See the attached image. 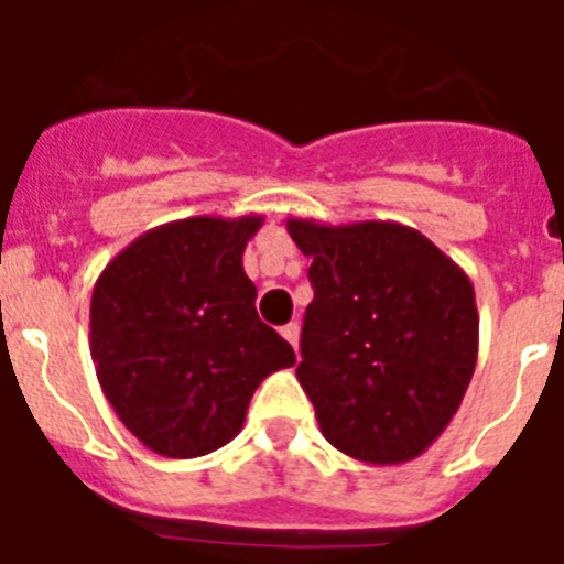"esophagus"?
<instances>
[{"mask_svg": "<svg viewBox=\"0 0 564 564\" xmlns=\"http://www.w3.org/2000/svg\"><path fill=\"white\" fill-rule=\"evenodd\" d=\"M282 336H285L288 341H291L293 350H299V325H296V322H291V325L282 327Z\"/></svg>", "mask_w": 564, "mask_h": 564, "instance_id": "esophagus-1", "label": "esophagus"}]
</instances>
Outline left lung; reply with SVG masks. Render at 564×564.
<instances>
[{
  "label": "left lung",
  "instance_id": "1",
  "mask_svg": "<svg viewBox=\"0 0 564 564\" xmlns=\"http://www.w3.org/2000/svg\"><path fill=\"white\" fill-rule=\"evenodd\" d=\"M288 234L313 259L296 378L318 430L370 466L415 460L475 376L471 279L417 228L392 220L288 217Z\"/></svg>",
  "mask_w": 564,
  "mask_h": 564
}]
</instances>
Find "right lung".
<instances>
[{"mask_svg":"<svg viewBox=\"0 0 564 564\" xmlns=\"http://www.w3.org/2000/svg\"><path fill=\"white\" fill-rule=\"evenodd\" d=\"M262 214L186 217L109 259L89 302V352L115 415L147 449L200 457L239 435L253 390L296 364L259 322L242 268Z\"/></svg>","mask_w":564,"mask_h":564,"instance_id":"obj_1","label":"right lung"}]
</instances>
